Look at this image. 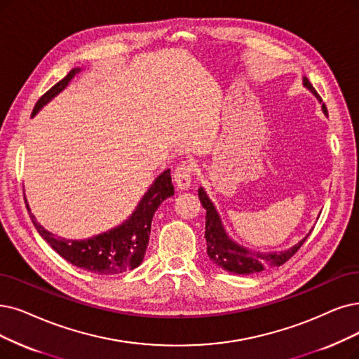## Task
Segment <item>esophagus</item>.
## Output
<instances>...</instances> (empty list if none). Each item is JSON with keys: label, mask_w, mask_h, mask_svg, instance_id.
<instances>
[{"label": "esophagus", "mask_w": 359, "mask_h": 359, "mask_svg": "<svg viewBox=\"0 0 359 359\" xmlns=\"http://www.w3.org/2000/svg\"><path fill=\"white\" fill-rule=\"evenodd\" d=\"M175 184L180 190H187L191 185L193 178V166L190 162H181L174 172Z\"/></svg>", "instance_id": "34e87169"}]
</instances>
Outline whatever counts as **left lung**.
<instances>
[{
    "label": "left lung",
    "instance_id": "left-lung-1",
    "mask_svg": "<svg viewBox=\"0 0 359 359\" xmlns=\"http://www.w3.org/2000/svg\"><path fill=\"white\" fill-rule=\"evenodd\" d=\"M304 85L306 88H309L315 95H317L321 102V97L318 95L317 91H315V88L312 87V83L308 81V78H304ZM323 110L327 114L325 104H323ZM198 198H200V202H202L203 208L206 209L205 238H206V245H208V256L210 257L213 264L219 265L222 269H225L228 272H233V274L249 276V274H256V272H261V271L272 268V266H280V265L287 262L308 238V236H306L302 241H299L297 245L293 246L292 249L280 252V253H277V252L268 253V255L250 253L228 238V236L224 231V226L221 224L218 213H217V210H215L212 202L206 196L203 189H198Z\"/></svg>",
    "mask_w": 359,
    "mask_h": 359
}]
</instances>
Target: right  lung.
Listing matches in <instances>:
<instances>
[{
    "label": "right lung",
    "instance_id": "add662e5",
    "mask_svg": "<svg viewBox=\"0 0 359 359\" xmlns=\"http://www.w3.org/2000/svg\"><path fill=\"white\" fill-rule=\"evenodd\" d=\"M78 72L79 69H72L62 81L53 85L44 95H41L34 107L32 116L55 94H59ZM170 196H174V185H172L170 169H166L161 177L156 178L130 219L109 233L82 241L55 237L35 221L31 210L29 215L38 233L63 259L98 276H114L137 268L144 259L153 215L163 200ZM26 208L29 209L27 203Z\"/></svg>",
    "mask_w": 359,
    "mask_h": 359
}]
</instances>
